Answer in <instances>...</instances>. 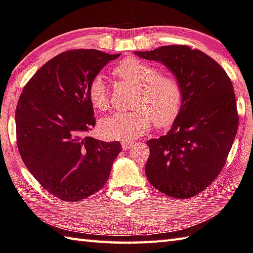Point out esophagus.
<instances>
[{
  "mask_svg": "<svg viewBox=\"0 0 253 253\" xmlns=\"http://www.w3.org/2000/svg\"><path fill=\"white\" fill-rule=\"evenodd\" d=\"M132 146H134V142H132V141L125 140V141L122 142V147H123L124 150H127L128 148H130V147H132Z\"/></svg>",
  "mask_w": 253,
  "mask_h": 253,
  "instance_id": "34e87169",
  "label": "esophagus"
}]
</instances>
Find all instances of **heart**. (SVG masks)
Segmentation results:
<instances>
[{
  "instance_id": "heart-1",
  "label": "heart",
  "mask_w": 253,
  "mask_h": 253,
  "mask_svg": "<svg viewBox=\"0 0 253 253\" xmlns=\"http://www.w3.org/2000/svg\"><path fill=\"white\" fill-rule=\"evenodd\" d=\"M119 79L135 85L137 91L130 113H115L99 123V132L111 140H134L147 134L155 122L158 127H167L176 121L181 111L183 90L177 79L159 75L157 67L137 58H127L114 70ZM87 96L97 111L109 106V93L102 76L94 77L88 85Z\"/></svg>"
}]
</instances>
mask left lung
<instances>
[{
	"label": "left lung",
	"mask_w": 253,
	"mask_h": 253,
	"mask_svg": "<svg viewBox=\"0 0 253 253\" xmlns=\"http://www.w3.org/2000/svg\"><path fill=\"white\" fill-rule=\"evenodd\" d=\"M135 54L163 63L183 90L181 111L171 129L147 141L146 176L163 194L190 198L217 178L235 140L239 116L232 83L214 59L187 45Z\"/></svg>",
	"instance_id": "8db88e82"
}]
</instances>
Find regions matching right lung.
Segmentation results:
<instances>
[{"label":"right lung","instance_id":"obj_1","mask_svg":"<svg viewBox=\"0 0 253 253\" xmlns=\"http://www.w3.org/2000/svg\"><path fill=\"white\" fill-rule=\"evenodd\" d=\"M119 55L63 52L32 76L18 98V151L41 186L58 199L75 203L102 189L122 151L119 141L86 135L96 124L87 96L89 83Z\"/></svg>","mask_w":253,"mask_h":253}]
</instances>
